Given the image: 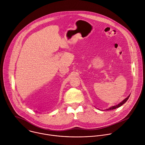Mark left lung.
<instances>
[{
	"instance_id": "8db88e82",
	"label": "left lung",
	"mask_w": 145,
	"mask_h": 145,
	"mask_svg": "<svg viewBox=\"0 0 145 145\" xmlns=\"http://www.w3.org/2000/svg\"><path fill=\"white\" fill-rule=\"evenodd\" d=\"M129 97H130V95H129L127 98H126L124 100H123L121 102H120L119 104H118V105H116V106H112V107H110V108H108V109H106V111H107V110H114V109H116V108H119V107H120V106H121L123 104H124L127 101H128V99H129Z\"/></svg>"
}]
</instances>
